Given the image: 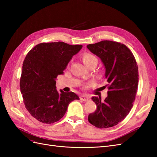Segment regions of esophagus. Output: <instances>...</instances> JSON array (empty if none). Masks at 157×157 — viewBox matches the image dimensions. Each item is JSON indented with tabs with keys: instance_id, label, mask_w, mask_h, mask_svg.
<instances>
[{
	"instance_id": "1",
	"label": "esophagus",
	"mask_w": 157,
	"mask_h": 157,
	"mask_svg": "<svg viewBox=\"0 0 157 157\" xmlns=\"http://www.w3.org/2000/svg\"><path fill=\"white\" fill-rule=\"evenodd\" d=\"M80 99H81V100H82V101H89L90 99V98L88 97V96H81L80 97Z\"/></svg>"
}]
</instances>
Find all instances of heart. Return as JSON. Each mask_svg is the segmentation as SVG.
<instances>
[{
  "mask_svg": "<svg viewBox=\"0 0 157 157\" xmlns=\"http://www.w3.org/2000/svg\"><path fill=\"white\" fill-rule=\"evenodd\" d=\"M82 59L83 61V63L84 65L88 67L89 65L91 64L95 63V64H98V59L97 57L90 53H84L82 56Z\"/></svg>",
  "mask_w": 157,
  "mask_h": 157,
  "instance_id": "obj_1",
  "label": "heart"
}]
</instances>
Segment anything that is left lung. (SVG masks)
<instances>
[{
    "label": "left lung",
    "instance_id": "left-lung-1",
    "mask_svg": "<svg viewBox=\"0 0 157 157\" xmlns=\"http://www.w3.org/2000/svg\"><path fill=\"white\" fill-rule=\"evenodd\" d=\"M87 48L103 63L109 89L103 101L100 97L92 98L97 108L88 121L99 128L112 127L124 119L135 100L139 79L136 61L130 50L117 42L103 40Z\"/></svg>",
    "mask_w": 157,
    "mask_h": 157
}]
</instances>
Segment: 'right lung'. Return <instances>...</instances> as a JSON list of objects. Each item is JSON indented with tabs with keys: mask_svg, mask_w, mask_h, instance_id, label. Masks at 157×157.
I'll list each match as a JSON object with an SVG mask.
<instances>
[{
	"mask_svg": "<svg viewBox=\"0 0 157 157\" xmlns=\"http://www.w3.org/2000/svg\"><path fill=\"white\" fill-rule=\"evenodd\" d=\"M82 45L63 42L40 43L29 51L23 61L20 90L27 110L39 121L52 124L65 114L69 104L79 97L73 92H58L56 79Z\"/></svg>",
	"mask_w": 157,
	"mask_h": 157,
	"instance_id": "1",
	"label": "right lung"
}]
</instances>
